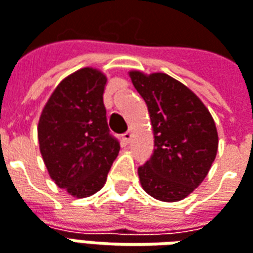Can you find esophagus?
<instances>
[{
	"mask_svg": "<svg viewBox=\"0 0 253 253\" xmlns=\"http://www.w3.org/2000/svg\"><path fill=\"white\" fill-rule=\"evenodd\" d=\"M131 138H132V131H131V130H128V131H126L125 134H123V135H122V141H123V142H125L126 145L128 144L130 141H131Z\"/></svg>",
	"mask_w": 253,
	"mask_h": 253,
	"instance_id": "1",
	"label": "esophagus"
}]
</instances>
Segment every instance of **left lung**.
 Here are the masks:
<instances>
[{
  "label": "left lung",
  "mask_w": 253,
  "mask_h": 253,
  "mask_svg": "<svg viewBox=\"0 0 253 253\" xmlns=\"http://www.w3.org/2000/svg\"><path fill=\"white\" fill-rule=\"evenodd\" d=\"M151 116L155 149L138 167L141 186L153 199L179 201L204 181L218 152L212 116L192 90L163 72L130 71Z\"/></svg>",
  "instance_id": "1"
}]
</instances>
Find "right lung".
Instances as JSON below:
<instances>
[{
  "mask_svg": "<svg viewBox=\"0 0 253 253\" xmlns=\"http://www.w3.org/2000/svg\"><path fill=\"white\" fill-rule=\"evenodd\" d=\"M107 77L86 67L64 78L38 122L40 151L59 188L84 199L104 186L121 145L109 134L104 89Z\"/></svg>",
  "mask_w": 253,
  "mask_h": 253,
  "instance_id": "1",
  "label": "right lung"
}]
</instances>
